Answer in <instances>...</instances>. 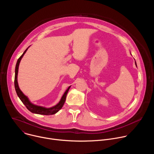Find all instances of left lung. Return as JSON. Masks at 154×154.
<instances>
[{
	"mask_svg": "<svg viewBox=\"0 0 154 154\" xmlns=\"http://www.w3.org/2000/svg\"><path fill=\"white\" fill-rule=\"evenodd\" d=\"M135 64H136V66H137V63H136V62H135Z\"/></svg>",
	"mask_w": 154,
	"mask_h": 154,
	"instance_id": "obj_1",
	"label": "left lung"
}]
</instances>
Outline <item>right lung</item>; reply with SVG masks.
I'll return each instance as SVG.
<instances>
[{
	"instance_id": "obj_1",
	"label": "right lung",
	"mask_w": 154,
	"mask_h": 154,
	"mask_svg": "<svg viewBox=\"0 0 154 154\" xmlns=\"http://www.w3.org/2000/svg\"><path fill=\"white\" fill-rule=\"evenodd\" d=\"M28 48H27V49L24 52L23 55H22L18 58V60L17 61V63H16V68H15V76H14V87H15V90L16 91V93H17L18 97H19V99H20V100L23 102V103L25 105V106L27 107V108L32 113H36V114H39V115H51L55 114L63 107V106L64 103V102L66 100V97L67 93H68L71 86H69L68 88L66 90V91L64 92V93L63 95V96H62L60 101L59 102V103L58 104H57L55 106H53V107L47 108L43 107V106L35 105H33V103H32L29 101L28 97L27 96H26L23 93V92H22L20 91V90L19 89V86H18V83H17V79L19 63L21 60V58H23V57L24 56V55L25 54L26 51H27Z\"/></svg>"
}]
</instances>
